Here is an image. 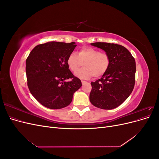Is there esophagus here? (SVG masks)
Here are the masks:
<instances>
[{
  "instance_id": "1",
  "label": "esophagus",
  "mask_w": 159,
  "mask_h": 159,
  "mask_svg": "<svg viewBox=\"0 0 159 159\" xmlns=\"http://www.w3.org/2000/svg\"><path fill=\"white\" fill-rule=\"evenodd\" d=\"M81 83H82V84L84 85V84H85L87 83V81H85V80H81Z\"/></svg>"
}]
</instances>
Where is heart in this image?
<instances>
[{
    "instance_id": "heart-1",
    "label": "heart",
    "mask_w": 159,
    "mask_h": 159,
    "mask_svg": "<svg viewBox=\"0 0 159 159\" xmlns=\"http://www.w3.org/2000/svg\"><path fill=\"white\" fill-rule=\"evenodd\" d=\"M84 64V68L77 70ZM66 64L72 72L78 71L75 75L81 79L99 78L106 73L110 66V57L106 52H100L91 47H83L78 54L71 52L66 60Z\"/></svg>"
}]
</instances>
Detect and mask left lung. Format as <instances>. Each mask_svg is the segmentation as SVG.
<instances>
[{
    "label": "left lung",
    "mask_w": 159,
    "mask_h": 159,
    "mask_svg": "<svg viewBox=\"0 0 159 159\" xmlns=\"http://www.w3.org/2000/svg\"><path fill=\"white\" fill-rule=\"evenodd\" d=\"M103 50L110 57V66L102 78L91 82L90 102L103 109L116 108L125 101L135 83L136 64L124 46L107 42L91 44Z\"/></svg>",
    "instance_id": "left-lung-1"
}]
</instances>
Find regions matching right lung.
<instances>
[{"instance_id":"1","label":"right lung","mask_w":159,"mask_h":159,"mask_svg":"<svg viewBox=\"0 0 159 159\" xmlns=\"http://www.w3.org/2000/svg\"><path fill=\"white\" fill-rule=\"evenodd\" d=\"M76 46L74 42H47L36 46L27 57L28 89L46 107L57 109L68 106L75 91L82 85L66 64L67 57Z\"/></svg>"}]
</instances>
